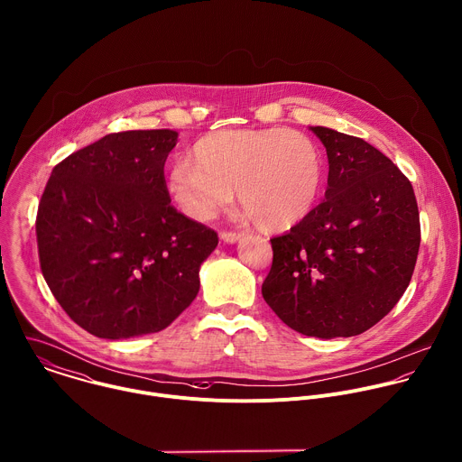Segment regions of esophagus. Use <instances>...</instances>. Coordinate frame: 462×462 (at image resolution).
<instances>
[{"label":"esophagus","mask_w":462,"mask_h":462,"mask_svg":"<svg viewBox=\"0 0 462 462\" xmlns=\"http://www.w3.org/2000/svg\"><path fill=\"white\" fill-rule=\"evenodd\" d=\"M243 236H245L243 232H223V234H221V239H223L225 243H228V245H234V243L241 241Z\"/></svg>","instance_id":"esophagus-1"}]
</instances>
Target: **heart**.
Returning a JSON list of instances; mask_svg holds the SVG:
<instances>
[{
  "mask_svg": "<svg viewBox=\"0 0 462 462\" xmlns=\"http://www.w3.org/2000/svg\"><path fill=\"white\" fill-rule=\"evenodd\" d=\"M325 180L318 143L289 128L219 130L201 137L190 161L171 166L166 187L187 217L207 221L237 198L254 223L289 230L314 210Z\"/></svg>",
  "mask_w": 462,
  "mask_h": 462,
  "instance_id": "b5f03b06",
  "label": "heart"
}]
</instances>
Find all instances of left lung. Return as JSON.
I'll return each instance as SVG.
<instances>
[{
    "label": "left lung",
    "mask_w": 462,
    "mask_h": 462,
    "mask_svg": "<svg viewBox=\"0 0 462 462\" xmlns=\"http://www.w3.org/2000/svg\"><path fill=\"white\" fill-rule=\"evenodd\" d=\"M327 148L325 199L273 237L263 296L292 330L352 337L405 292L420 250V214L407 177L365 139L310 126Z\"/></svg>",
    "instance_id": "1"
}]
</instances>
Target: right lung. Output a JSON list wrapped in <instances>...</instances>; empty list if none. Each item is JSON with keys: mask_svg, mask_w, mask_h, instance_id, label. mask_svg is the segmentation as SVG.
Instances as JSON below:
<instances>
[{"mask_svg": "<svg viewBox=\"0 0 462 462\" xmlns=\"http://www.w3.org/2000/svg\"><path fill=\"white\" fill-rule=\"evenodd\" d=\"M175 130L108 134L51 171L35 232L42 277L103 339L164 330L199 291L217 234L180 214L164 179Z\"/></svg>", "mask_w": 462, "mask_h": 462, "instance_id": "1", "label": "right lung"}]
</instances>
